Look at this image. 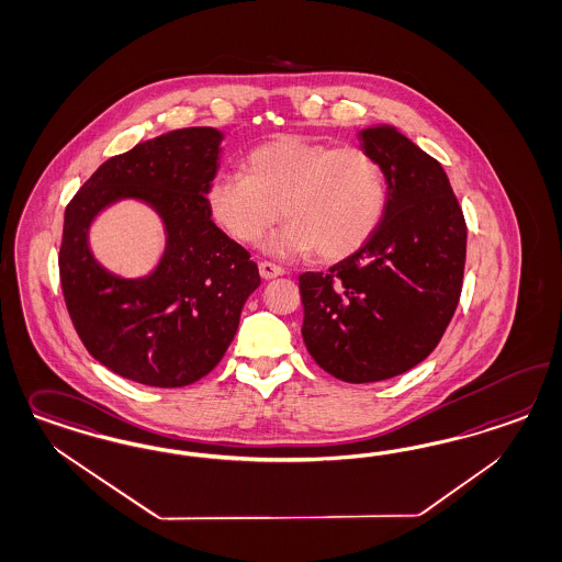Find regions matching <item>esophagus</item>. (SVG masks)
Returning <instances> with one entry per match:
<instances>
[{
	"mask_svg": "<svg viewBox=\"0 0 562 562\" xmlns=\"http://www.w3.org/2000/svg\"><path fill=\"white\" fill-rule=\"evenodd\" d=\"M258 271H260V277H262L265 281H271L274 277H281V274L285 272L281 267H277V265H272V262H267V260L258 265Z\"/></svg>",
	"mask_w": 562,
	"mask_h": 562,
	"instance_id": "esophagus-1",
	"label": "esophagus"
}]
</instances>
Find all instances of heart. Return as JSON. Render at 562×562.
<instances>
[{
	"label": "heart",
	"instance_id": "1",
	"mask_svg": "<svg viewBox=\"0 0 562 562\" xmlns=\"http://www.w3.org/2000/svg\"><path fill=\"white\" fill-rule=\"evenodd\" d=\"M204 200L211 218L237 241L256 244L285 213L290 221L265 244L269 252L318 250L339 260L374 236L389 194L368 150L285 134L250 150L246 173H217Z\"/></svg>",
	"mask_w": 562,
	"mask_h": 562
}]
</instances>
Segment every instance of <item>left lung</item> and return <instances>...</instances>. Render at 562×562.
Listing matches in <instances>:
<instances>
[{
	"label": "left lung",
	"instance_id": "1",
	"mask_svg": "<svg viewBox=\"0 0 562 562\" xmlns=\"http://www.w3.org/2000/svg\"><path fill=\"white\" fill-rule=\"evenodd\" d=\"M384 171L386 211L358 252L304 272L302 337L335 379L386 381L426 360L459 304L468 227L442 165L389 124L358 132Z\"/></svg>",
	"mask_w": 562,
	"mask_h": 562
}]
</instances>
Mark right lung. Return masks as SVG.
Here are the masks:
<instances>
[{"label": "right lung", "mask_w": 562, "mask_h": 562, "mask_svg": "<svg viewBox=\"0 0 562 562\" xmlns=\"http://www.w3.org/2000/svg\"><path fill=\"white\" fill-rule=\"evenodd\" d=\"M223 138L217 127H181L138 143L101 165L66 209L59 277L74 328L127 381L176 389L206 376L260 285L250 254L206 209ZM120 199L143 201L165 225L160 262L134 280L105 270L88 239L93 218Z\"/></svg>", "instance_id": "right-lung-1"}]
</instances>
